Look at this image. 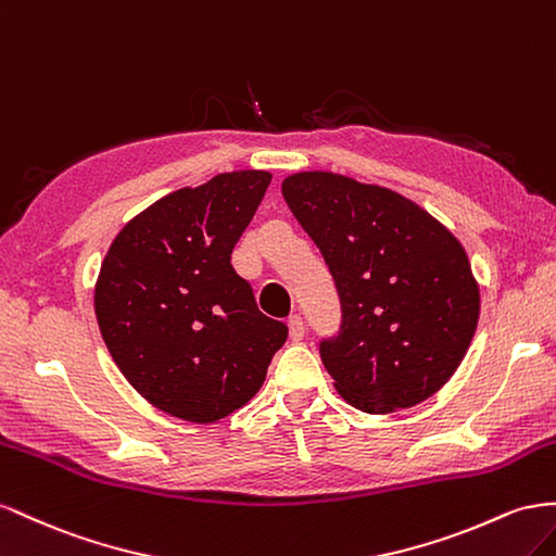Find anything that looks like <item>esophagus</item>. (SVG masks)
Here are the masks:
<instances>
[{
    "label": "esophagus",
    "mask_w": 556,
    "mask_h": 556,
    "mask_svg": "<svg viewBox=\"0 0 556 556\" xmlns=\"http://www.w3.org/2000/svg\"><path fill=\"white\" fill-rule=\"evenodd\" d=\"M289 338H291L293 342H300V340L305 338V324H303V319H300L298 314L291 316V319H289Z\"/></svg>",
    "instance_id": "obj_1"
}]
</instances>
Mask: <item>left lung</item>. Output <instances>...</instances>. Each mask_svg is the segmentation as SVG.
Listing matches in <instances>:
<instances>
[{
    "mask_svg": "<svg viewBox=\"0 0 556 556\" xmlns=\"http://www.w3.org/2000/svg\"><path fill=\"white\" fill-rule=\"evenodd\" d=\"M281 193L340 295L338 336L319 344L338 393L368 415L431 399L480 319L464 247L419 204L342 174L300 172Z\"/></svg>",
    "mask_w": 556,
    "mask_h": 556,
    "instance_id": "1",
    "label": "left lung"
}]
</instances>
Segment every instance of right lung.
Segmentation results:
<instances>
[{
	"label": "right lung",
	"mask_w": 556,
	"mask_h": 556,
	"mask_svg": "<svg viewBox=\"0 0 556 556\" xmlns=\"http://www.w3.org/2000/svg\"><path fill=\"white\" fill-rule=\"evenodd\" d=\"M269 181L244 169L174 190L106 251L94 287L104 344L135 391L172 417L210 424L240 409L287 342V324L258 309L230 263Z\"/></svg>",
	"instance_id": "add662e5"
}]
</instances>
